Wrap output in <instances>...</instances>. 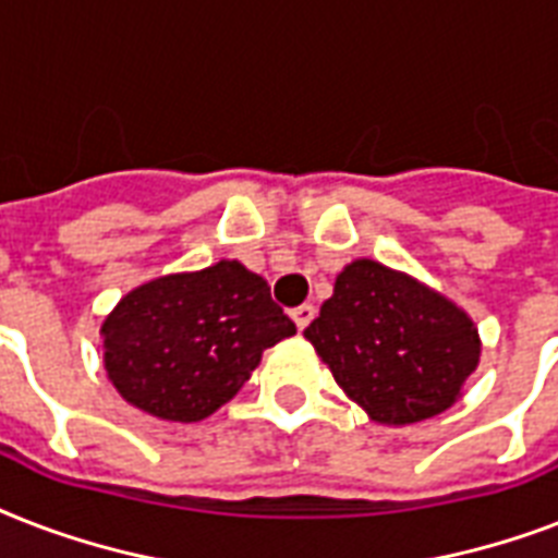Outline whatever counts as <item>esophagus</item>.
I'll use <instances>...</instances> for the list:
<instances>
[{"label": "esophagus", "instance_id": "34e87169", "mask_svg": "<svg viewBox=\"0 0 558 558\" xmlns=\"http://www.w3.org/2000/svg\"><path fill=\"white\" fill-rule=\"evenodd\" d=\"M292 318H295L298 330H306V327H310V324H313V318H315V306L313 304L295 306V310H292Z\"/></svg>", "mask_w": 558, "mask_h": 558}]
</instances>
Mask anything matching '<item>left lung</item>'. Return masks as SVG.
<instances>
[{
	"label": "left lung",
	"instance_id": "left-lung-1",
	"mask_svg": "<svg viewBox=\"0 0 558 558\" xmlns=\"http://www.w3.org/2000/svg\"><path fill=\"white\" fill-rule=\"evenodd\" d=\"M304 336L348 397L388 425L446 411L481 356L463 310L373 260L341 271Z\"/></svg>",
	"mask_w": 558,
	"mask_h": 558
}]
</instances>
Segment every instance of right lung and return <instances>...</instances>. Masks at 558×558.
Returning a JSON list of instances; mask_svg holds the SVG:
<instances>
[{"instance_id": "obj_1", "label": "right lung", "mask_w": 558, "mask_h": 558, "mask_svg": "<svg viewBox=\"0 0 558 558\" xmlns=\"http://www.w3.org/2000/svg\"><path fill=\"white\" fill-rule=\"evenodd\" d=\"M104 362L130 405L196 423L226 405L295 324L236 260L133 289L104 322Z\"/></svg>"}]
</instances>
